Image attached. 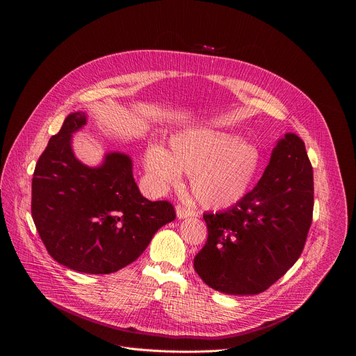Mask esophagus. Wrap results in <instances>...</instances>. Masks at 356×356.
I'll use <instances>...</instances> for the list:
<instances>
[{"label": "esophagus", "instance_id": "34e87169", "mask_svg": "<svg viewBox=\"0 0 356 356\" xmlns=\"http://www.w3.org/2000/svg\"><path fill=\"white\" fill-rule=\"evenodd\" d=\"M176 214L179 218H187V217H195L197 213L194 210H191L190 207H186L183 204H177L176 206Z\"/></svg>", "mask_w": 356, "mask_h": 356}]
</instances>
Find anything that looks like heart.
<instances>
[{
    "label": "heart",
    "instance_id": "obj_1",
    "mask_svg": "<svg viewBox=\"0 0 356 356\" xmlns=\"http://www.w3.org/2000/svg\"><path fill=\"white\" fill-rule=\"evenodd\" d=\"M259 150L239 136L213 128H195L170 139V154L150 146L145 168L159 190L190 173L194 197L202 206L227 209L248 193L259 168Z\"/></svg>",
    "mask_w": 356,
    "mask_h": 356
}]
</instances>
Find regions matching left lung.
<instances>
[{"label":"left lung","instance_id":"8db88e82","mask_svg":"<svg viewBox=\"0 0 356 356\" xmlns=\"http://www.w3.org/2000/svg\"><path fill=\"white\" fill-rule=\"evenodd\" d=\"M313 168L304 142L286 134L261 180L235 206L204 213L207 242L194 269L227 294H258L300 258L313 221Z\"/></svg>","mask_w":356,"mask_h":356}]
</instances>
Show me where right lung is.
I'll return each instance as SVG.
<instances>
[{
	"label": "right lung",
	"mask_w": 356,
	"mask_h": 356,
	"mask_svg": "<svg viewBox=\"0 0 356 356\" xmlns=\"http://www.w3.org/2000/svg\"><path fill=\"white\" fill-rule=\"evenodd\" d=\"M83 125L86 114L73 113L50 138L35 166L31 211L56 262L108 275L136 261L176 211L168 200L149 201L140 194L127 155L110 154L94 169L80 163L70 139Z\"/></svg>",
	"instance_id": "add662e5"
}]
</instances>
